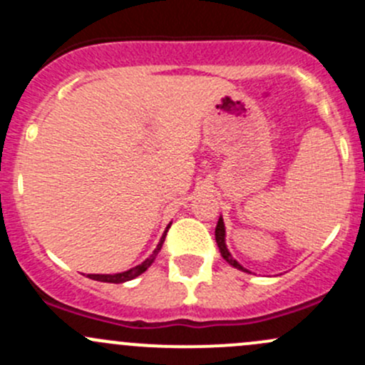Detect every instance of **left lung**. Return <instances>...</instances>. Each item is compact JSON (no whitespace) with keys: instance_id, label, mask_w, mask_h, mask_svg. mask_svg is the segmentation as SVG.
<instances>
[{"instance_id":"1","label":"left lung","mask_w":365,"mask_h":365,"mask_svg":"<svg viewBox=\"0 0 365 365\" xmlns=\"http://www.w3.org/2000/svg\"><path fill=\"white\" fill-rule=\"evenodd\" d=\"M215 242H217V247H219V251H220V256H222L224 259H226L227 263L231 264V267L237 268V270H242V272H247V274H251V272H249L247 268L242 267V264L238 263V261L235 259L233 256H231L230 249H227V245H226V226H224L222 215H220L219 220H217V226H215Z\"/></svg>"}]
</instances>
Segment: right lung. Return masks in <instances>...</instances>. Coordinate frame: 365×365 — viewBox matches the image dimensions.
I'll return each instance as SVG.
<instances>
[{
	"label": "right lung",
	"instance_id": "1",
	"mask_svg": "<svg viewBox=\"0 0 365 365\" xmlns=\"http://www.w3.org/2000/svg\"><path fill=\"white\" fill-rule=\"evenodd\" d=\"M169 226H171V222H169V224H168V227H165L164 235H162V237H160L159 244H157V247L153 249V252L150 254V256L146 257V259L143 261V263H139L138 267L128 268V270L121 272V274H90V275H88V277L93 279V281H101V282H114V284H121V282L132 281V279H135V277H139V275H141V274H145V272L148 270L150 267H152L153 261H155L157 254L160 252L162 244H164V240H165V233H168Z\"/></svg>",
	"mask_w": 365,
	"mask_h": 365
}]
</instances>
